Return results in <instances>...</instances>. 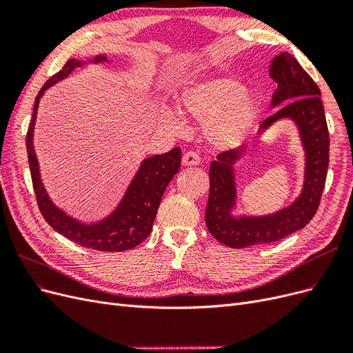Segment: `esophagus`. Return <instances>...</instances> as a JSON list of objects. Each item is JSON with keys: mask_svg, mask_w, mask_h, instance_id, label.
Segmentation results:
<instances>
[{"mask_svg": "<svg viewBox=\"0 0 353 353\" xmlns=\"http://www.w3.org/2000/svg\"><path fill=\"white\" fill-rule=\"evenodd\" d=\"M200 163V157L199 154L193 153V152H187L183 156V165L184 166H197Z\"/></svg>", "mask_w": 353, "mask_h": 353, "instance_id": "34e87169", "label": "esophagus"}]
</instances>
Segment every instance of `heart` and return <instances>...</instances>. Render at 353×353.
Segmentation results:
<instances>
[{
	"label": "heart",
	"instance_id": "b5f03b06",
	"mask_svg": "<svg viewBox=\"0 0 353 353\" xmlns=\"http://www.w3.org/2000/svg\"><path fill=\"white\" fill-rule=\"evenodd\" d=\"M179 109L201 123L203 137L216 150H231L248 140L261 110L256 94L230 77L200 78L187 82L178 95ZM162 122L174 131L184 130V121L168 108Z\"/></svg>",
	"mask_w": 353,
	"mask_h": 353
}]
</instances>
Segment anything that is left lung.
<instances>
[{
  "mask_svg": "<svg viewBox=\"0 0 353 353\" xmlns=\"http://www.w3.org/2000/svg\"><path fill=\"white\" fill-rule=\"evenodd\" d=\"M268 70L276 82L271 100V109L276 110L261 123L258 137L280 121H290L296 126L305 153L303 185L301 194L290 205L276 212L268 215L240 213L234 165L241 160L244 148L239 147L218 154L209 169L206 225L218 241L234 249L274 243L302 230L316 213L325 185L330 137L319 97L321 91L287 51L271 60Z\"/></svg>",
  "mask_w": 353,
  "mask_h": 353,
  "instance_id": "obj_1",
  "label": "left lung"
}]
</instances>
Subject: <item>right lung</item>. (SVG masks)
Instances as JSON below:
<instances>
[{
	"mask_svg": "<svg viewBox=\"0 0 353 353\" xmlns=\"http://www.w3.org/2000/svg\"><path fill=\"white\" fill-rule=\"evenodd\" d=\"M113 63L103 54L90 59H70L59 73L51 77L38 92L32 121L26 135V148L30 168L32 184L37 194L38 208L48 225L56 230L63 237L83 245V248L101 252H123L137 248L138 244L150 236L160 200L165 193L170 179L178 174L181 166V148L175 147L165 154H154L145 157L138 166L134 178L128 185L125 194L116 208L99 221L85 222L74 218L66 210L59 208L51 200L48 191L42 184L39 162L35 153L34 132L39 101L52 85L66 79L77 69L87 65H104Z\"/></svg>",
	"mask_w": 353,
	"mask_h": 353,
	"instance_id": "right-lung-1",
	"label": "right lung"
}]
</instances>
